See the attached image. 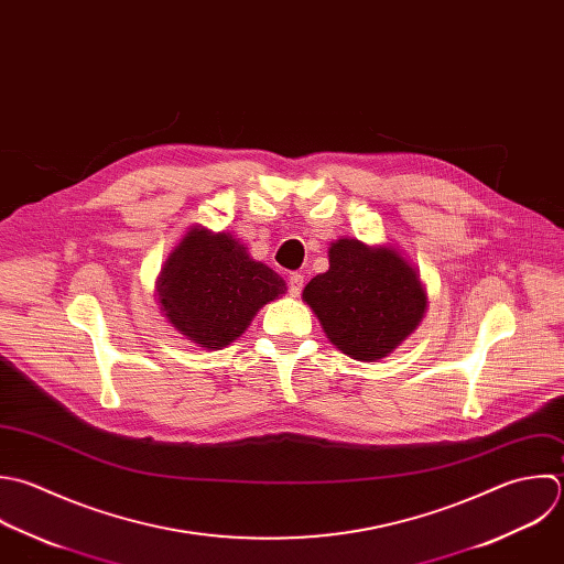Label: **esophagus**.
I'll return each mask as SVG.
<instances>
[{
    "label": "esophagus",
    "instance_id": "esophagus-1",
    "mask_svg": "<svg viewBox=\"0 0 564 564\" xmlns=\"http://www.w3.org/2000/svg\"><path fill=\"white\" fill-rule=\"evenodd\" d=\"M303 283H305L303 274L292 272V274L288 276V290H290V294H292V296H299V294H301V290H303Z\"/></svg>",
    "mask_w": 564,
    "mask_h": 564
}]
</instances>
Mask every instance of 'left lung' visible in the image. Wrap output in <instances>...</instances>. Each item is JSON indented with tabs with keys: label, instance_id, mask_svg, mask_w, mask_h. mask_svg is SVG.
<instances>
[{
	"label": "left lung",
	"instance_id": "left-lung-1",
	"mask_svg": "<svg viewBox=\"0 0 564 564\" xmlns=\"http://www.w3.org/2000/svg\"><path fill=\"white\" fill-rule=\"evenodd\" d=\"M303 299L327 338L365 362L391 354L426 310L417 272L395 250L369 248L358 239L332 243L329 270L305 285Z\"/></svg>",
	"mask_w": 564,
	"mask_h": 564
}]
</instances>
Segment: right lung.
<instances>
[{
	"label": "right lung",
	"instance_id": "add662e5",
	"mask_svg": "<svg viewBox=\"0 0 564 564\" xmlns=\"http://www.w3.org/2000/svg\"><path fill=\"white\" fill-rule=\"evenodd\" d=\"M158 294L177 332L219 349L239 338L265 303L285 294V281L252 261L230 235L195 228L166 259Z\"/></svg>",
	"mask_w": 564,
	"mask_h": 564
}]
</instances>
